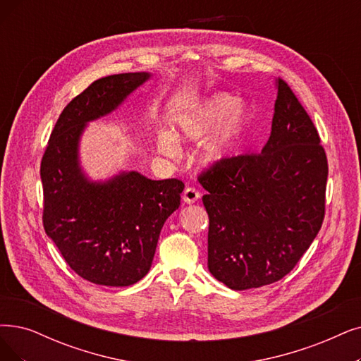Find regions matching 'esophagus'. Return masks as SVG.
I'll return each mask as SVG.
<instances>
[{"instance_id": "1", "label": "esophagus", "mask_w": 361, "mask_h": 361, "mask_svg": "<svg viewBox=\"0 0 361 361\" xmlns=\"http://www.w3.org/2000/svg\"><path fill=\"white\" fill-rule=\"evenodd\" d=\"M182 198L186 204H192L200 198V192L195 188H192V186H186V188L183 190Z\"/></svg>"}]
</instances>
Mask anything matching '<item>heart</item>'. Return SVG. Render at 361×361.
Masks as SVG:
<instances>
[{
    "mask_svg": "<svg viewBox=\"0 0 361 361\" xmlns=\"http://www.w3.org/2000/svg\"><path fill=\"white\" fill-rule=\"evenodd\" d=\"M246 120L247 111L241 104H237L234 96L214 93L178 115L176 128L182 139L200 142L218 127L206 155L209 161H216L235 145ZM158 149L167 157H176L179 152L176 140L170 132L158 135Z\"/></svg>",
    "mask_w": 361,
    "mask_h": 361,
    "instance_id": "b5f03b06",
    "label": "heart"
}]
</instances>
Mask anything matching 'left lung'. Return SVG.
I'll return each instance as SVG.
<instances>
[{
  "instance_id": "8db88e82",
  "label": "left lung",
  "mask_w": 361,
  "mask_h": 361,
  "mask_svg": "<svg viewBox=\"0 0 361 361\" xmlns=\"http://www.w3.org/2000/svg\"><path fill=\"white\" fill-rule=\"evenodd\" d=\"M327 157L310 115L277 81L271 136L262 152L204 169L209 269L229 289L281 280L319 234L326 210Z\"/></svg>"
}]
</instances>
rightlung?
I'll list each match as a JSON object with an SVG mask.
<instances>
[{
  "label": "right lung",
  "instance_id": "1",
  "mask_svg": "<svg viewBox=\"0 0 361 361\" xmlns=\"http://www.w3.org/2000/svg\"><path fill=\"white\" fill-rule=\"evenodd\" d=\"M147 72L108 75L65 106L41 160L42 225L66 264L102 286H130L151 268L161 228L180 206V179L151 180L136 171L106 183L82 176L77 147L87 121L117 108Z\"/></svg>",
  "mask_w": 361,
  "mask_h": 361
}]
</instances>
